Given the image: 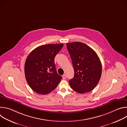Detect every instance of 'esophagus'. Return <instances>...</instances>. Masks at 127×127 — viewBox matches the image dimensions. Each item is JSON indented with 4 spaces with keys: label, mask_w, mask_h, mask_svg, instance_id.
I'll use <instances>...</instances> for the list:
<instances>
[{
    "label": "esophagus",
    "mask_w": 127,
    "mask_h": 127,
    "mask_svg": "<svg viewBox=\"0 0 127 127\" xmlns=\"http://www.w3.org/2000/svg\"><path fill=\"white\" fill-rule=\"evenodd\" d=\"M62 78H63V79H66V75L65 74H64L63 75H62Z\"/></svg>",
    "instance_id": "1"
}]
</instances>
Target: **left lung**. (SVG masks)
Returning a JSON list of instances; mask_svg holds the SVG:
<instances>
[{
	"mask_svg": "<svg viewBox=\"0 0 127 127\" xmlns=\"http://www.w3.org/2000/svg\"><path fill=\"white\" fill-rule=\"evenodd\" d=\"M74 70L69 81L71 88L79 94L91 92L98 83L102 72L97 54L87 45L75 42L66 44Z\"/></svg>",
	"mask_w": 127,
	"mask_h": 127,
	"instance_id": "obj_1",
	"label": "left lung"
}]
</instances>
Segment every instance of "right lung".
Instances as JSON below:
<instances>
[{"label":"right lung","instance_id":"add662e5","mask_svg":"<svg viewBox=\"0 0 127 127\" xmlns=\"http://www.w3.org/2000/svg\"><path fill=\"white\" fill-rule=\"evenodd\" d=\"M63 46V44L40 46L27 57L25 64V77L36 93L44 95L51 93L62 79L56 71L54 58Z\"/></svg>","mask_w":127,"mask_h":127}]
</instances>
